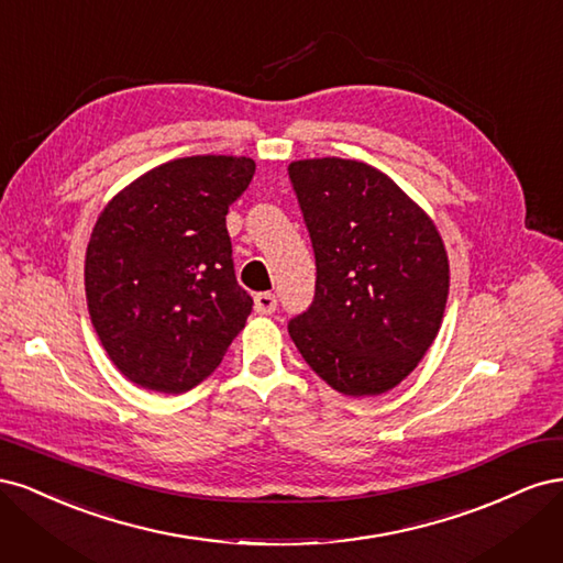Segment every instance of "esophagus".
<instances>
[{
	"label": "esophagus",
	"instance_id": "esophagus-1",
	"mask_svg": "<svg viewBox=\"0 0 563 563\" xmlns=\"http://www.w3.org/2000/svg\"><path fill=\"white\" fill-rule=\"evenodd\" d=\"M275 310H277V296L275 294L265 291V294L255 296V312H258V314H272Z\"/></svg>",
	"mask_w": 563,
	"mask_h": 563
}]
</instances>
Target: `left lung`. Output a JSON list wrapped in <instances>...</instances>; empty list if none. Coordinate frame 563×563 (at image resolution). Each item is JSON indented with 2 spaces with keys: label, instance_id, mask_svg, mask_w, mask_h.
<instances>
[{
  "label": "left lung",
  "instance_id": "obj_1",
  "mask_svg": "<svg viewBox=\"0 0 563 563\" xmlns=\"http://www.w3.org/2000/svg\"><path fill=\"white\" fill-rule=\"evenodd\" d=\"M308 225L314 300L288 321L302 360L345 397L397 387L434 343L449 298V255L432 218L364 162L288 164Z\"/></svg>",
  "mask_w": 563,
  "mask_h": 563
}]
</instances>
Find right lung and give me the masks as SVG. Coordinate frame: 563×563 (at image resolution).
I'll return each mask as SVG.
<instances>
[{"label":"right lung","instance_id":"obj_1","mask_svg":"<svg viewBox=\"0 0 563 563\" xmlns=\"http://www.w3.org/2000/svg\"><path fill=\"white\" fill-rule=\"evenodd\" d=\"M255 174L249 157L166 162L114 195L87 246L91 323L112 364L145 389L180 395L207 380L244 329L225 228Z\"/></svg>","mask_w":563,"mask_h":563}]
</instances>
